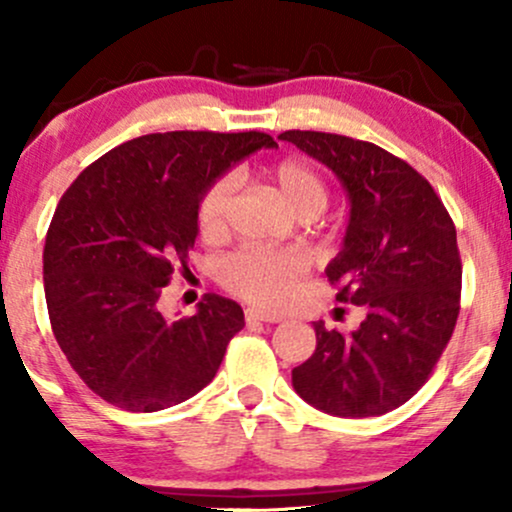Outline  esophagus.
<instances>
[{"instance_id": "34e87169", "label": "esophagus", "mask_w": 512, "mask_h": 512, "mask_svg": "<svg viewBox=\"0 0 512 512\" xmlns=\"http://www.w3.org/2000/svg\"><path fill=\"white\" fill-rule=\"evenodd\" d=\"M245 320L248 322H281V317L272 315V313H264V310H257V308H248L245 310Z\"/></svg>"}]
</instances>
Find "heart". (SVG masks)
Instances as JSON below:
<instances>
[{
	"label": "heart",
	"mask_w": 512,
	"mask_h": 512,
	"mask_svg": "<svg viewBox=\"0 0 512 512\" xmlns=\"http://www.w3.org/2000/svg\"><path fill=\"white\" fill-rule=\"evenodd\" d=\"M269 180L293 214L315 219L327 207V185L310 163L298 158L274 163ZM233 180L221 175L209 182L197 202V228L204 238H219L226 231ZM308 272V257L298 250L243 248L223 262L221 276L228 291L264 308H284L293 301L298 281Z\"/></svg>",
	"instance_id": "heart-1"
}]
</instances>
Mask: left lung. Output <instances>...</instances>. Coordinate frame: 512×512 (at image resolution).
Wrapping results in <instances>:
<instances>
[{
  "mask_svg": "<svg viewBox=\"0 0 512 512\" xmlns=\"http://www.w3.org/2000/svg\"><path fill=\"white\" fill-rule=\"evenodd\" d=\"M279 139L342 182L349 226L325 274L339 286L337 301L366 313L354 332L315 322V354L293 368V390L342 419L387 414L426 383L455 330L462 286L455 223L431 182L380 146L301 129Z\"/></svg>",
  "mask_w": 512,
  "mask_h": 512,
  "instance_id": "obj_1",
  "label": "left lung"
}]
</instances>
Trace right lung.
Masks as SVG:
<instances>
[{
  "label": "right lung",
  "mask_w": 512,
  "mask_h": 512,
  "mask_svg": "<svg viewBox=\"0 0 512 512\" xmlns=\"http://www.w3.org/2000/svg\"><path fill=\"white\" fill-rule=\"evenodd\" d=\"M264 132H163L115 146L57 204L43 252L57 344L79 378L125 411H161L214 380L243 308L207 293L192 317L158 310L175 262L197 240V202Z\"/></svg>",
  "instance_id": "1"
}]
</instances>
